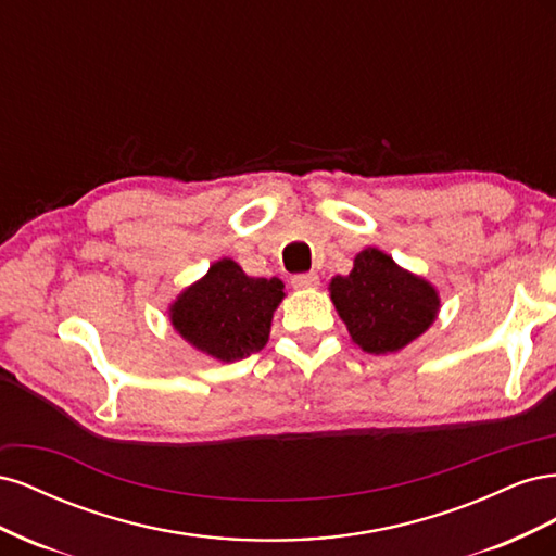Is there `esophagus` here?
<instances>
[{"instance_id": "1", "label": "esophagus", "mask_w": 556, "mask_h": 556, "mask_svg": "<svg viewBox=\"0 0 556 556\" xmlns=\"http://www.w3.org/2000/svg\"><path fill=\"white\" fill-rule=\"evenodd\" d=\"M317 285H319L317 274H296L292 278V288L294 290H315Z\"/></svg>"}]
</instances>
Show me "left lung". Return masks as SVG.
Here are the masks:
<instances>
[{
  "instance_id": "1",
  "label": "left lung",
  "mask_w": 556,
  "mask_h": 556,
  "mask_svg": "<svg viewBox=\"0 0 556 556\" xmlns=\"http://www.w3.org/2000/svg\"><path fill=\"white\" fill-rule=\"evenodd\" d=\"M329 294L352 343L371 355L403 350L441 311L439 290L378 248L357 252L352 271L331 278Z\"/></svg>"
}]
</instances>
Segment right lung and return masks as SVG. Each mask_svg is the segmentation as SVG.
<instances>
[{"label": "right lung", "instance_id": "right-lung-1", "mask_svg": "<svg viewBox=\"0 0 556 556\" xmlns=\"http://www.w3.org/2000/svg\"><path fill=\"white\" fill-rule=\"evenodd\" d=\"M282 299L280 278H250L237 262L223 257L174 299L169 319L185 343L229 364L266 345Z\"/></svg>", "mask_w": 556, "mask_h": 556}]
</instances>
